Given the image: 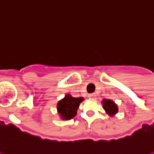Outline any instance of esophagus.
I'll return each mask as SVG.
<instances>
[{"label": "esophagus", "mask_w": 154, "mask_h": 154, "mask_svg": "<svg viewBox=\"0 0 154 154\" xmlns=\"http://www.w3.org/2000/svg\"><path fill=\"white\" fill-rule=\"evenodd\" d=\"M88 97H89L90 99H94L96 97V94L95 93H91V94L88 95Z\"/></svg>", "instance_id": "esophagus-1"}]
</instances>
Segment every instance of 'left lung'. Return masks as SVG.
Returning a JSON list of instances; mask_svg holds the SVG:
<instances>
[{"label": "left lung", "instance_id": "1", "mask_svg": "<svg viewBox=\"0 0 154 154\" xmlns=\"http://www.w3.org/2000/svg\"><path fill=\"white\" fill-rule=\"evenodd\" d=\"M102 103H103V109L106 111V112L109 116H114L116 113H118V106L113 101L109 99H104L103 100Z\"/></svg>", "mask_w": 154, "mask_h": 154}]
</instances>
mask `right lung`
<instances>
[{"mask_svg": "<svg viewBox=\"0 0 154 154\" xmlns=\"http://www.w3.org/2000/svg\"><path fill=\"white\" fill-rule=\"evenodd\" d=\"M84 100L83 97H73L66 94L64 98L57 103V112L62 120H69L77 115V111L80 103Z\"/></svg>", "mask_w": 154, "mask_h": 154, "instance_id": "right-lung-1", "label": "right lung"}]
</instances>
